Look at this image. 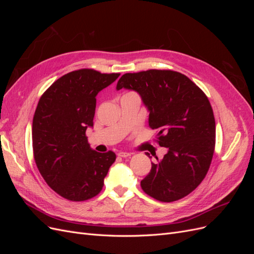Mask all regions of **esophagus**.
<instances>
[{
    "instance_id": "obj_1",
    "label": "esophagus",
    "mask_w": 254,
    "mask_h": 254,
    "mask_svg": "<svg viewBox=\"0 0 254 254\" xmlns=\"http://www.w3.org/2000/svg\"><path fill=\"white\" fill-rule=\"evenodd\" d=\"M118 156H119V157H121V158H127V157H130L131 155H130L129 152H124V151H122V152H119V153H118Z\"/></svg>"
}]
</instances>
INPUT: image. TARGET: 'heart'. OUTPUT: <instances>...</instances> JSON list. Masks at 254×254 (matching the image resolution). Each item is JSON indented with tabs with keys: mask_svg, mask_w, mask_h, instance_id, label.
Here are the masks:
<instances>
[{
	"mask_svg": "<svg viewBox=\"0 0 254 254\" xmlns=\"http://www.w3.org/2000/svg\"><path fill=\"white\" fill-rule=\"evenodd\" d=\"M129 93H132V92H129ZM126 94H128V93H126Z\"/></svg>",
	"mask_w": 254,
	"mask_h": 254,
	"instance_id": "b5f03b06",
	"label": "heart"
}]
</instances>
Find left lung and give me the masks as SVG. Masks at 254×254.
<instances>
[{"label": "left lung", "instance_id": "obj_1", "mask_svg": "<svg viewBox=\"0 0 254 254\" xmlns=\"http://www.w3.org/2000/svg\"><path fill=\"white\" fill-rule=\"evenodd\" d=\"M122 88L141 95L158 144L168 149L151 163L142 190L162 202L188 196L204 179L213 159L216 129L209 98L186 75L172 70L126 73L117 84V90Z\"/></svg>", "mask_w": 254, "mask_h": 254}]
</instances>
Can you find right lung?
<instances>
[{"instance_id":"obj_1","label":"right lung","mask_w":254,"mask_h":254,"mask_svg":"<svg viewBox=\"0 0 254 254\" xmlns=\"http://www.w3.org/2000/svg\"><path fill=\"white\" fill-rule=\"evenodd\" d=\"M120 73L81 68L61 76L39 99L33 120L36 165L48 186L71 201L99 194L117 156L90 147L86 130L93 126L96 95Z\"/></svg>"}]
</instances>
